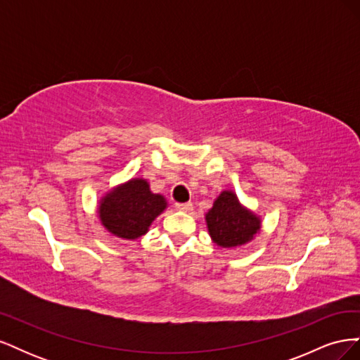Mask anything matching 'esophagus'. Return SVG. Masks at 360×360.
Wrapping results in <instances>:
<instances>
[{
	"mask_svg": "<svg viewBox=\"0 0 360 360\" xmlns=\"http://www.w3.org/2000/svg\"><path fill=\"white\" fill-rule=\"evenodd\" d=\"M176 209L180 212H191L193 209L192 202H176Z\"/></svg>",
	"mask_w": 360,
	"mask_h": 360,
	"instance_id": "34e87169",
	"label": "esophagus"
}]
</instances>
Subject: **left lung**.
<instances>
[{
  "instance_id": "left-lung-1",
  "label": "left lung",
  "mask_w": 360,
  "mask_h": 360,
  "mask_svg": "<svg viewBox=\"0 0 360 360\" xmlns=\"http://www.w3.org/2000/svg\"><path fill=\"white\" fill-rule=\"evenodd\" d=\"M212 242L219 248L236 249L250 243L259 234L263 219L238 200L234 191H222L204 214Z\"/></svg>"
}]
</instances>
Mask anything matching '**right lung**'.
<instances>
[{"instance_id":"obj_1","label":"right lung","mask_w":360,"mask_h":360,"mask_svg":"<svg viewBox=\"0 0 360 360\" xmlns=\"http://www.w3.org/2000/svg\"><path fill=\"white\" fill-rule=\"evenodd\" d=\"M167 207V198L151 192L147 179L134 177L103 193L97 202V216L110 234L123 240H136L148 233Z\"/></svg>"}]
</instances>
